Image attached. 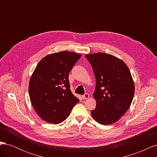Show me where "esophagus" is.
I'll use <instances>...</instances> for the list:
<instances>
[{"label":"esophagus","instance_id":"obj_1","mask_svg":"<svg viewBox=\"0 0 157 157\" xmlns=\"http://www.w3.org/2000/svg\"><path fill=\"white\" fill-rule=\"evenodd\" d=\"M82 98H83L84 99H88V98H89L90 95H89L88 93H86L84 95H83V96H82Z\"/></svg>","mask_w":157,"mask_h":157}]
</instances>
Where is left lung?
<instances>
[{"instance_id":"left-lung-1","label":"left lung","mask_w":157,"mask_h":157,"mask_svg":"<svg viewBox=\"0 0 157 157\" xmlns=\"http://www.w3.org/2000/svg\"><path fill=\"white\" fill-rule=\"evenodd\" d=\"M96 77L94 98L96 109L91 111L94 119L103 125L120 119L130 107L134 96V83L124 61L105 53L85 56Z\"/></svg>"}]
</instances>
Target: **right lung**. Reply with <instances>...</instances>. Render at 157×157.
<instances>
[{"mask_svg": "<svg viewBox=\"0 0 157 157\" xmlns=\"http://www.w3.org/2000/svg\"><path fill=\"white\" fill-rule=\"evenodd\" d=\"M80 57L81 54L66 51L49 54L40 60L32 74L30 100L44 121L59 124L78 103L70 90L69 74Z\"/></svg>", "mask_w": 157, "mask_h": 157, "instance_id": "right-lung-1", "label": "right lung"}]
</instances>
